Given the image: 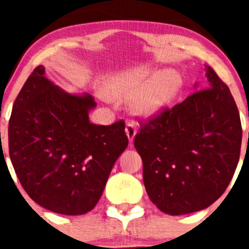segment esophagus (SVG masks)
Segmentation results:
<instances>
[{
	"instance_id": "34e87169",
	"label": "esophagus",
	"mask_w": 249,
	"mask_h": 249,
	"mask_svg": "<svg viewBox=\"0 0 249 249\" xmlns=\"http://www.w3.org/2000/svg\"><path fill=\"white\" fill-rule=\"evenodd\" d=\"M125 132H126L127 139H129L130 143H132V141H134L135 136H136V132H137L136 125L132 124V123H127L126 127H125Z\"/></svg>"
}]
</instances>
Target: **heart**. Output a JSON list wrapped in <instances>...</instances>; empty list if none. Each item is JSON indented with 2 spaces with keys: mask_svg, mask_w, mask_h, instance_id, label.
<instances>
[{
  "mask_svg": "<svg viewBox=\"0 0 249 249\" xmlns=\"http://www.w3.org/2000/svg\"><path fill=\"white\" fill-rule=\"evenodd\" d=\"M180 87L182 79L176 72L153 73L148 67H139L110 77L102 85V91L112 100L134 96L132 108L139 114L152 117L169 106Z\"/></svg>",
  "mask_w": 249,
  "mask_h": 249,
  "instance_id": "obj_1",
  "label": "heart"
}]
</instances>
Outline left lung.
<instances>
[{
  "instance_id": "1",
  "label": "left lung",
  "mask_w": 249,
  "mask_h": 249,
  "mask_svg": "<svg viewBox=\"0 0 249 249\" xmlns=\"http://www.w3.org/2000/svg\"><path fill=\"white\" fill-rule=\"evenodd\" d=\"M208 87L141 120L134 144L152 202L166 214L196 212L219 199L240 159L242 126L228 85L207 67Z\"/></svg>"
}]
</instances>
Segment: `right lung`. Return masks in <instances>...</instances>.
<instances>
[{
  "label": "right lung",
  "mask_w": 249,
  "mask_h": 249,
  "mask_svg": "<svg viewBox=\"0 0 249 249\" xmlns=\"http://www.w3.org/2000/svg\"><path fill=\"white\" fill-rule=\"evenodd\" d=\"M95 106L91 95H71L55 87L42 65L14 101L8 125L11 161L27 195L52 212L91 211L127 147L124 122H89Z\"/></svg>",
  "instance_id": "right-lung-1"
}]
</instances>
